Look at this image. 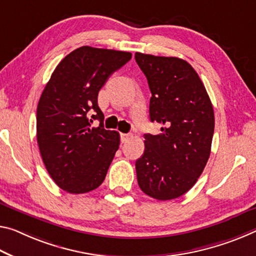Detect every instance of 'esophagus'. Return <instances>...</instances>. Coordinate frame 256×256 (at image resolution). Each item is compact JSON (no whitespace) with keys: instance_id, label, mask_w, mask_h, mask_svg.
Returning <instances> with one entry per match:
<instances>
[{"instance_id":"1","label":"esophagus","mask_w":256,"mask_h":256,"mask_svg":"<svg viewBox=\"0 0 256 256\" xmlns=\"http://www.w3.org/2000/svg\"><path fill=\"white\" fill-rule=\"evenodd\" d=\"M132 136L128 134V133H120V141L122 142H128V141L131 139Z\"/></svg>"}]
</instances>
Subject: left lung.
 Returning <instances> with one entry per match:
<instances>
[{"label":"left lung","mask_w":256,"mask_h":256,"mask_svg":"<svg viewBox=\"0 0 256 256\" xmlns=\"http://www.w3.org/2000/svg\"><path fill=\"white\" fill-rule=\"evenodd\" d=\"M136 62L152 92L150 120L162 125L160 134H144V152L136 162L138 184L155 200H174L192 188L208 163L213 106L186 60L136 52Z\"/></svg>","instance_id":"obj_1"}]
</instances>
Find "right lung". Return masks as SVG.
<instances>
[{
  "mask_svg": "<svg viewBox=\"0 0 256 256\" xmlns=\"http://www.w3.org/2000/svg\"><path fill=\"white\" fill-rule=\"evenodd\" d=\"M131 58L130 52L78 48L59 62L44 88L36 138L46 171L64 192H88L106 178L120 147V133L104 130L98 93ZM93 119L100 122L98 128H90Z\"/></svg>",
  "mask_w": 256,
  "mask_h": 256,
  "instance_id": "obj_1",
  "label": "right lung"
}]
</instances>
